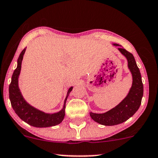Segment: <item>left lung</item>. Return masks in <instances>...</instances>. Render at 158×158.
Wrapping results in <instances>:
<instances>
[{
	"label": "left lung",
	"mask_w": 158,
	"mask_h": 158,
	"mask_svg": "<svg viewBox=\"0 0 158 158\" xmlns=\"http://www.w3.org/2000/svg\"><path fill=\"white\" fill-rule=\"evenodd\" d=\"M116 47H120L118 44H113ZM118 50L126 57L127 67L132 74L133 82L127 96L118 105L111 110L103 114L89 113L91 118L103 125L111 126L119 125L127 120L138 111L141 103L143 93V86L139 69L133 55L124 48L119 47Z\"/></svg>",
	"instance_id": "8db88e82"
}]
</instances>
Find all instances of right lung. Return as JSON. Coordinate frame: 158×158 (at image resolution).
<instances>
[{"label": "right lung", "instance_id": "obj_1", "mask_svg": "<svg viewBox=\"0 0 158 158\" xmlns=\"http://www.w3.org/2000/svg\"><path fill=\"white\" fill-rule=\"evenodd\" d=\"M25 50L26 48L22 51L18 57L17 69L14 71L11 84L9 85V99L11 101V106L18 117L31 126L35 127H47L59 125L64 119L65 103H66L69 93L73 89V87H70L68 90L63 109L58 112L54 114L45 113L37 109L36 108L32 106L23 98L20 89L19 88V84H18L21 71L22 61H23V55L25 52Z\"/></svg>", "mask_w": 158, "mask_h": 158}]
</instances>
